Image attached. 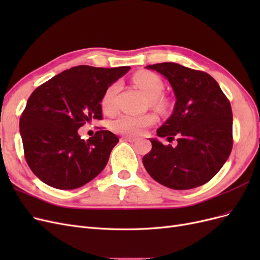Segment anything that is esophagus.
<instances>
[{
    "mask_svg": "<svg viewBox=\"0 0 260 260\" xmlns=\"http://www.w3.org/2000/svg\"><path fill=\"white\" fill-rule=\"evenodd\" d=\"M121 140L128 141V142H135V141L137 140V138H135V137H129V136H123V137L121 138Z\"/></svg>",
    "mask_w": 260,
    "mask_h": 260,
    "instance_id": "esophagus-1",
    "label": "esophagus"
}]
</instances>
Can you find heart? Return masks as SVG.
<instances>
[{
    "label": "heart",
    "instance_id": "obj_1",
    "mask_svg": "<svg viewBox=\"0 0 260 260\" xmlns=\"http://www.w3.org/2000/svg\"><path fill=\"white\" fill-rule=\"evenodd\" d=\"M133 81L149 98L151 104L162 109L166 107L167 102L161 96L165 84L159 76L151 72H140L133 77ZM121 89V83L116 81L112 83L103 93L101 99V106L105 114H113L116 111L117 94ZM157 121V118L153 114H146L143 116L120 115L112 121L111 127L115 132L128 136H139L145 129L152 127Z\"/></svg>",
    "mask_w": 260,
    "mask_h": 260
}]
</instances>
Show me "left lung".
<instances>
[{
  "label": "left lung",
  "mask_w": 260,
  "mask_h": 260,
  "mask_svg": "<svg viewBox=\"0 0 260 260\" xmlns=\"http://www.w3.org/2000/svg\"><path fill=\"white\" fill-rule=\"evenodd\" d=\"M170 82L176 95L172 115L157 136L177 137V146L164 145L156 139L143 157L146 171L157 182L188 190L207 183L229 158L232 145V109L218 82L207 73L160 62L146 66Z\"/></svg>",
  "instance_id": "left-lung-1"
}]
</instances>
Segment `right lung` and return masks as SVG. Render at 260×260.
<instances>
[{
  "instance_id": "1",
  "label": "right lung",
  "mask_w": 260,
  "mask_h": 260,
  "mask_svg": "<svg viewBox=\"0 0 260 260\" xmlns=\"http://www.w3.org/2000/svg\"><path fill=\"white\" fill-rule=\"evenodd\" d=\"M129 69L76 66L32 92L20 116L19 131L28 166L42 182L74 190L105 168L119 139L102 128L82 140L78 129L103 118V93Z\"/></svg>"
}]
</instances>
